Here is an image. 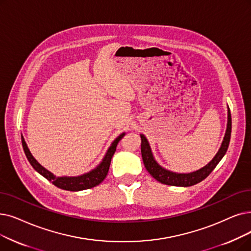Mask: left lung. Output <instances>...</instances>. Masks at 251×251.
Instances as JSON below:
<instances>
[{
    "label": "left lung",
    "mask_w": 251,
    "mask_h": 251,
    "mask_svg": "<svg viewBox=\"0 0 251 251\" xmlns=\"http://www.w3.org/2000/svg\"><path fill=\"white\" fill-rule=\"evenodd\" d=\"M231 131H232V118H231L230 108L227 106L226 130V134L219 151L216 152V155L208 163V164L205 165L199 170H196L190 173H176L160 166L157 163V161L155 160L154 156H152V152L147 137L144 134H140L141 157H143L145 167L149 171L151 176L161 183L168 184V186H176V187L194 186V184L202 181L203 179H205L207 176H208L212 172V170L216 167V165L219 164L220 161L223 159V157L226 155V150L228 148V144H230Z\"/></svg>",
    "instance_id": "left-lung-1"
}]
</instances>
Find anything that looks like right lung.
I'll return each instance as SVG.
<instances>
[{
	"instance_id": "obj_1",
	"label": "right lung",
	"mask_w": 251,
	"mask_h": 251,
	"mask_svg": "<svg viewBox=\"0 0 251 251\" xmlns=\"http://www.w3.org/2000/svg\"><path fill=\"white\" fill-rule=\"evenodd\" d=\"M124 135L125 133L123 132L113 141L111 147L108 148L105 156L103 157L102 161L100 162V164L99 166L94 168L93 170L89 171L88 173L82 174L80 176H58V177L55 176L53 173L45 169L41 164H39V162L32 157L23 135H21V141H23L24 151L25 152V156L28 162L30 163V165L34 167V169L41 174V176L47 178L49 181H51L54 184V186H56L59 189L72 191V192H78V191L91 189L99 186V184L106 177L108 169H110L112 158L117 149V145Z\"/></svg>"
}]
</instances>
